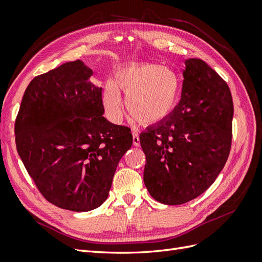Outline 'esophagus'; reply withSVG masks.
I'll return each mask as SVG.
<instances>
[{
	"label": "esophagus",
	"mask_w": 262,
	"mask_h": 262,
	"mask_svg": "<svg viewBox=\"0 0 262 262\" xmlns=\"http://www.w3.org/2000/svg\"><path fill=\"white\" fill-rule=\"evenodd\" d=\"M133 144L135 146H139L140 145V142H139V135L137 132H133Z\"/></svg>",
	"instance_id": "esophagus-1"
}]
</instances>
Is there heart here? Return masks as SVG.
<instances>
[{
	"mask_svg": "<svg viewBox=\"0 0 262 262\" xmlns=\"http://www.w3.org/2000/svg\"><path fill=\"white\" fill-rule=\"evenodd\" d=\"M120 92L126 96L130 115L145 125L162 122L175 110L180 96L177 74L166 66L152 63H133L122 66L113 82H107L103 104L113 122L123 117Z\"/></svg>",
	"mask_w": 262,
	"mask_h": 262,
	"instance_id": "obj_1",
	"label": "heart"
}]
</instances>
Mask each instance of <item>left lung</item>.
<instances>
[{
    "label": "left lung",
    "instance_id": "obj_1",
    "mask_svg": "<svg viewBox=\"0 0 262 262\" xmlns=\"http://www.w3.org/2000/svg\"><path fill=\"white\" fill-rule=\"evenodd\" d=\"M182 98L140 134L144 183L165 205H182L213 184L230 152L233 103L227 83L203 59L185 61Z\"/></svg>",
    "mask_w": 262,
    "mask_h": 262
}]
</instances>
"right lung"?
<instances>
[{
    "mask_svg": "<svg viewBox=\"0 0 262 262\" xmlns=\"http://www.w3.org/2000/svg\"><path fill=\"white\" fill-rule=\"evenodd\" d=\"M77 61L31 80L15 120L19 157L43 197L63 209L90 211L108 197L128 127L104 116L102 87Z\"/></svg>",
    "mask_w": 262,
    "mask_h": 262,
    "instance_id": "1",
    "label": "right lung"
}]
</instances>
